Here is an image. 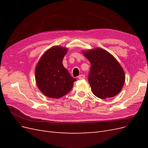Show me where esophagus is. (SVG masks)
<instances>
[{"mask_svg":"<svg viewBox=\"0 0 148 148\" xmlns=\"http://www.w3.org/2000/svg\"><path fill=\"white\" fill-rule=\"evenodd\" d=\"M78 78L79 79H84L85 78V76H84V75H79L78 76Z\"/></svg>","mask_w":148,"mask_h":148,"instance_id":"esophagus-1","label":"esophagus"}]
</instances>
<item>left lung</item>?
Wrapping results in <instances>:
<instances>
[{
	"instance_id": "8db88e82",
	"label": "left lung",
	"mask_w": 148,
	"mask_h": 148,
	"mask_svg": "<svg viewBox=\"0 0 148 148\" xmlns=\"http://www.w3.org/2000/svg\"><path fill=\"white\" fill-rule=\"evenodd\" d=\"M82 52L91 64L88 81L94 95L100 99L117 95L123 88L125 75L117 59L99 47Z\"/></svg>"
}]
</instances>
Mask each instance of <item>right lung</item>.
Returning <instances> with one entry per match:
<instances>
[{
	"mask_svg": "<svg viewBox=\"0 0 148 148\" xmlns=\"http://www.w3.org/2000/svg\"><path fill=\"white\" fill-rule=\"evenodd\" d=\"M67 52L66 47L53 46L43 53L36 66V83L47 97L58 99L65 96L76 81L62 64Z\"/></svg>",
	"mask_w": 148,
	"mask_h": 148,
	"instance_id": "1",
	"label": "right lung"
}]
</instances>
